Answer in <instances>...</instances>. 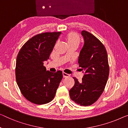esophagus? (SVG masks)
<instances>
[{"instance_id": "obj_1", "label": "esophagus", "mask_w": 128, "mask_h": 128, "mask_svg": "<svg viewBox=\"0 0 128 128\" xmlns=\"http://www.w3.org/2000/svg\"><path fill=\"white\" fill-rule=\"evenodd\" d=\"M62 76H63V78H68L70 76L68 74L65 73V72H62Z\"/></svg>"}]
</instances>
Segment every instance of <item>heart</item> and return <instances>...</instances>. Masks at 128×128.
<instances>
[{"mask_svg": "<svg viewBox=\"0 0 128 128\" xmlns=\"http://www.w3.org/2000/svg\"><path fill=\"white\" fill-rule=\"evenodd\" d=\"M66 39L68 46H75L78 48L80 43V36L75 32H70L65 36Z\"/></svg>", "mask_w": 128, "mask_h": 128, "instance_id": "1", "label": "heart"}]
</instances>
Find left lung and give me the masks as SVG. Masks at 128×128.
Here are the masks:
<instances>
[{
  "instance_id": "left-lung-1",
  "label": "left lung",
  "mask_w": 128,
  "mask_h": 128,
  "mask_svg": "<svg viewBox=\"0 0 128 128\" xmlns=\"http://www.w3.org/2000/svg\"><path fill=\"white\" fill-rule=\"evenodd\" d=\"M84 45L80 52L78 63L85 72L80 82L74 78L75 84L70 90L72 100L88 106L96 102L104 92L109 75L108 54L100 40L86 30L82 32Z\"/></svg>"
}]
</instances>
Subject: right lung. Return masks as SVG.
<instances>
[{
  "instance_id": "right-lung-1",
  "label": "right lung",
  "mask_w": 128,
  "mask_h": 128,
  "mask_svg": "<svg viewBox=\"0 0 128 128\" xmlns=\"http://www.w3.org/2000/svg\"><path fill=\"white\" fill-rule=\"evenodd\" d=\"M61 33L38 34L25 42L17 55V84L24 98L33 104H43L51 102L62 79V71L52 73L44 66V62L49 58Z\"/></svg>"
}]
</instances>
